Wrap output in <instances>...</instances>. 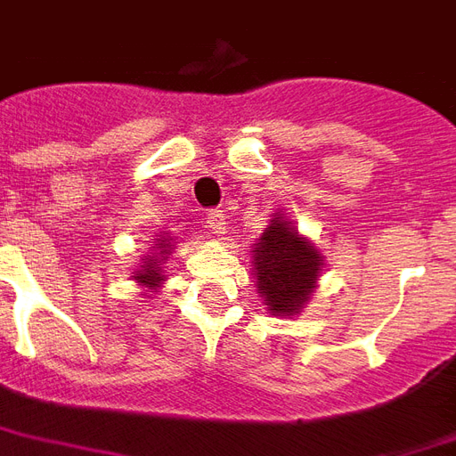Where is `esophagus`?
<instances>
[{
    "label": "esophagus",
    "instance_id": "obj_1",
    "mask_svg": "<svg viewBox=\"0 0 456 456\" xmlns=\"http://www.w3.org/2000/svg\"><path fill=\"white\" fill-rule=\"evenodd\" d=\"M207 225L214 232H225V214L221 208H211L207 211Z\"/></svg>",
    "mask_w": 456,
    "mask_h": 456
}]
</instances>
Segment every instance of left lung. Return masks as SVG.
<instances>
[{"label": "left lung", "instance_id": "left-lung-1", "mask_svg": "<svg viewBox=\"0 0 456 456\" xmlns=\"http://www.w3.org/2000/svg\"><path fill=\"white\" fill-rule=\"evenodd\" d=\"M322 259L286 221H273L255 248L256 286L272 313H300L313 293Z\"/></svg>", "mask_w": 456, "mask_h": 456}]
</instances>
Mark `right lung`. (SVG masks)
<instances>
[{
    "label": "right lung",
    "instance_id": "right-lung-1",
    "mask_svg": "<svg viewBox=\"0 0 456 456\" xmlns=\"http://www.w3.org/2000/svg\"><path fill=\"white\" fill-rule=\"evenodd\" d=\"M160 242H166V240H160ZM163 248H166V245H163ZM134 279L139 281V283H143V286H149V289H159V283L163 281V276H160L159 259H153V256H151L149 265L143 266V272L136 273Z\"/></svg>",
    "mask_w": 456,
    "mask_h": 456
}]
</instances>
